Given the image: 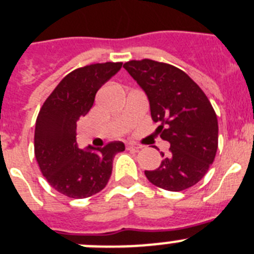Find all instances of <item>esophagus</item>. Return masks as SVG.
Instances as JSON below:
<instances>
[{
	"label": "esophagus",
	"instance_id": "obj_1",
	"mask_svg": "<svg viewBox=\"0 0 254 254\" xmlns=\"http://www.w3.org/2000/svg\"><path fill=\"white\" fill-rule=\"evenodd\" d=\"M143 146L140 145V144H136L134 143V141H127V150H139V149H141Z\"/></svg>",
	"mask_w": 254,
	"mask_h": 254
}]
</instances>
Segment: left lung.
Here are the masks:
<instances>
[{"label": "left lung", "mask_w": 254, "mask_h": 254, "mask_svg": "<svg viewBox=\"0 0 254 254\" xmlns=\"http://www.w3.org/2000/svg\"><path fill=\"white\" fill-rule=\"evenodd\" d=\"M130 76L145 91L156 131L169 141L168 155L148 181L170 191L198 183L213 164L218 149V120L203 90L181 68L169 64L131 60L124 64Z\"/></svg>", "instance_id": "1"}]
</instances>
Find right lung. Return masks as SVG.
Segmentation results:
<instances>
[{"instance_id": "obj_1", "label": "right lung", "mask_w": 254, "mask_h": 254, "mask_svg": "<svg viewBox=\"0 0 254 254\" xmlns=\"http://www.w3.org/2000/svg\"><path fill=\"white\" fill-rule=\"evenodd\" d=\"M123 63L79 67L60 81L44 103L35 127V156L50 186L68 198H87L103 190L110 179L113 159L125 150L122 141L104 148L76 143V123L92 108L98 90L122 68Z\"/></svg>"}]
</instances>
